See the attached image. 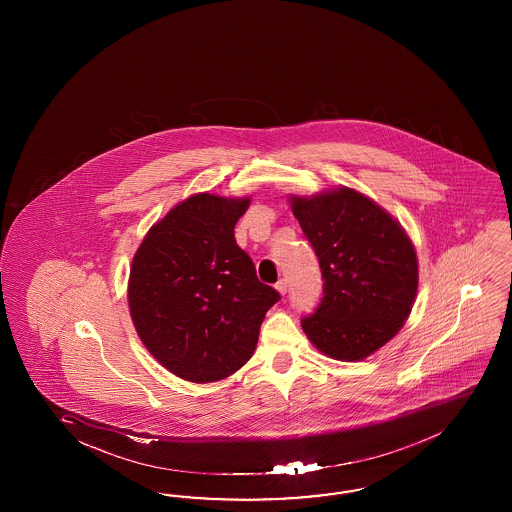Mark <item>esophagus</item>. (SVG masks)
Segmentation results:
<instances>
[{
	"label": "esophagus",
	"instance_id": "obj_1",
	"mask_svg": "<svg viewBox=\"0 0 512 512\" xmlns=\"http://www.w3.org/2000/svg\"><path fill=\"white\" fill-rule=\"evenodd\" d=\"M276 291H278L279 295L287 293V279H279L278 283H276Z\"/></svg>",
	"mask_w": 512,
	"mask_h": 512
}]
</instances>
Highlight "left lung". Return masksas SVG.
<instances>
[{
	"label": "left lung",
	"instance_id": "8db88e82",
	"mask_svg": "<svg viewBox=\"0 0 512 512\" xmlns=\"http://www.w3.org/2000/svg\"><path fill=\"white\" fill-rule=\"evenodd\" d=\"M319 259L325 291L302 330L323 355L358 362L392 340L413 310L419 259L400 221L353 187L289 195Z\"/></svg>",
	"mask_w": 512,
	"mask_h": 512
}]
</instances>
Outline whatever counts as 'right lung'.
<instances>
[{
    "label": "right lung",
    "instance_id": "add662e5",
    "mask_svg": "<svg viewBox=\"0 0 512 512\" xmlns=\"http://www.w3.org/2000/svg\"><path fill=\"white\" fill-rule=\"evenodd\" d=\"M249 202L195 193L155 221L135 251L131 321L150 355L184 381L216 383L238 372L279 300L234 240Z\"/></svg>",
    "mask_w": 512,
    "mask_h": 512
}]
</instances>
